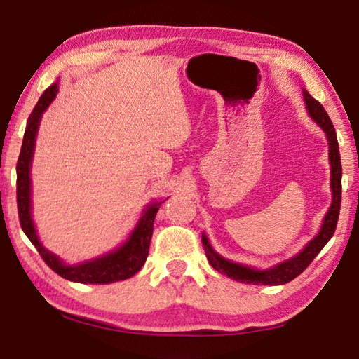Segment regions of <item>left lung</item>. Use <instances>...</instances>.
<instances>
[{"label":"left lung","mask_w":359,"mask_h":359,"mask_svg":"<svg viewBox=\"0 0 359 359\" xmlns=\"http://www.w3.org/2000/svg\"><path fill=\"white\" fill-rule=\"evenodd\" d=\"M304 102H306V109L309 115H311L313 121H317L320 128L325 131L327 137V144H330V165H331V191H332V203L331 208L325 215V220L321 223V228L318 234L309 242V244L302 248V250L291 257L290 259L278 263L269 269L259 271L253 269L250 266H244L234 261H229L218 255L214 248H212L208 236L203 234V245L205 257H208L210 266L217 269L220 274L228 276L233 280H238L242 283H253V285H283L288 283L296 278L301 272L306 271V267L312 263L313 258L320 253L327 241L332 238L334 231L337 226V218L340 212V199H342V165H340V154H339V144L336 130H334L332 121L330 115L326 114L325 107L320 102L312 98L306 88H302Z\"/></svg>","instance_id":"1"}]
</instances>
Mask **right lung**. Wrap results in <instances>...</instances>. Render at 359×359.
I'll list each match as a JSON object with an SVG mask.
<instances>
[{
  "instance_id": "obj_1",
  "label": "right lung",
  "mask_w": 359,
  "mask_h": 359,
  "mask_svg": "<svg viewBox=\"0 0 359 359\" xmlns=\"http://www.w3.org/2000/svg\"><path fill=\"white\" fill-rule=\"evenodd\" d=\"M58 92V83L48 87L34 106L33 112L29 114L25 135H23L22 150L17 161V209H19L20 226L27 238L39 252L46 264L53 272L62 276L66 280L77 283H114L125 280L141 271L149 255V247L154 233V222L160 205L165 203H151L144 209L142 217L139 218L136 228L133 229L130 238L123 245L115 248L114 252L102 255L100 258L83 261L81 264H66L57 255L50 253L42 247L41 241L36 234V228L32 218V179H29V169L34 154L36 135L39 130V121L46 109L55 100Z\"/></svg>"
}]
</instances>
